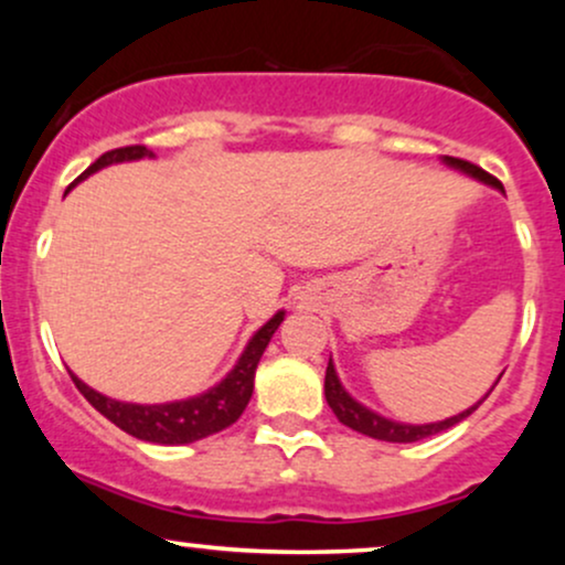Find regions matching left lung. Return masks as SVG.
I'll list each match as a JSON object with an SVG mask.
<instances>
[{
  "label": "left lung",
  "mask_w": 565,
  "mask_h": 565,
  "mask_svg": "<svg viewBox=\"0 0 565 565\" xmlns=\"http://www.w3.org/2000/svg\"><path fill=\"white\" fill-rule=\"evenodd\" d=\"M444 161L449 167H454V170L470 174V178L481 180V183L497 188V191L504 193L502 183H499L494 174L483 172L481 167L470 164V161H465V159H454V157H444ZM497 382H494V385H497ZM491 391H494V387H491ZM489 393H486L483 398L478 401V404H472L470 408H465L462 414H454V417H449V419H440V423H427V425H406V423H395V419L382 417V414L372 412V408H366L364 404H359V401H355L353 395H350L345 387H342V382H340V377H337V372H334L332 359H329L327 380H323V395H327V404L332 406L334 417L340 419L342 425H348L350 430L364 433V436H369V438L391 440V444H414V440H423V438L438 436V433L449 430V427H454L457 423H462L465 417H470V414L476 412V408L481 406L486 398H489Z\"/></svg>",
  "instance_id": "obj_1"
}]
</instances>
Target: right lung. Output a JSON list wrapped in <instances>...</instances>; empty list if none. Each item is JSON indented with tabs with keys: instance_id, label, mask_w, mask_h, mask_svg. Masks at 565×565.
Returning <instances> with one entry per match:
<instances>
[{
	"instance_id": "add662e5",
	"label": "right lung",
	"mask_w": 565,
	"mask_h": 565,
	"mask_svg": "<svg viewBox=\"0 0 565 565\" xmlns=\"http://www.w3.org/2000/svg\"><path fill=\"white\" fill-rule=\"evenodd\" d=\"M135 159H153V151H148L146 146L114 148V151L103 153L95 164H89L71 185H76L79 180L103 170V167ZM281 321L284 310H278L274 319L257 329L255 337L246 342L242 359H238L236 366L225 374V380H220L217 385L210 387L206 393L193 395V398L185 401H172V404H125V401L108 398V395L93 391V387L84 385L76 374H71V380H74L79 393L103 414V417L111 419L116 427H121L129 436L151 440V444L161 446L193 444V440H201L212 436V433L225 430V427L242 417V412L252 398V391H255L257 364H260L265 348H268L270 337H274Z\"/></svg>"
}]
</instances>
